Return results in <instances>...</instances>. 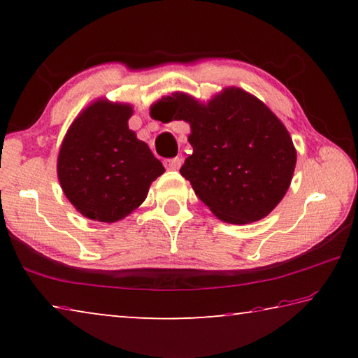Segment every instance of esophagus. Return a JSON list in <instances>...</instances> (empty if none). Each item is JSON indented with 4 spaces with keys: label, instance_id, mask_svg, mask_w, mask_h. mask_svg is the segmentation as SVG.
<instances>
[{
    "label": "esophagus",
    "instance_id": "obj_1",
    "mask_svg": "<svg viewBox=\"0 0 358 358\" xmlns=\"http://www.w3.org/2000/svg\"><path fill=\"white\" fill-rule=\"evenodd\" d=\"M181 164H183V159H181V157H172V159L164 161V166L169 169V171H178Z\"/></svg>",
    "mask_w": 358,
    "mask_h": 358
}]
</instances>
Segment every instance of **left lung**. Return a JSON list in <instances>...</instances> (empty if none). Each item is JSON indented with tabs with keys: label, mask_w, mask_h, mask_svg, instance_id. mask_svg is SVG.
Returning <instances> with one entry per match:
<instances>
[{
	"label": "left lung",
	"mask_w": 358,
	"mask_h": 358,
	"mask_svg": "<svg viewBox=\"0 0 358 358\" xmlns=\"http://www.w3.org/2000/svg\"><path fill=\"white\" fill-rule=\"evenodd\" d=\"M151 115L191 126L192 155L180 173L217 220L259 221L286 196L296 151L282 121L256 96L229 87L201 102L175 92L155 102Z\"/></svg>",
	"instance_id": "obj_1"
}]
</instances>
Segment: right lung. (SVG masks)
Masks as SVG:
<instances>
[{"mask_svg":"<svg viewBox=\"0 0 358 358\" xmlns=\"http://www.w3.org/2000/svg\"><path fill=\"white\" fill-rule=\"evenodd\" d=\"M132 106L96 99L77 115L62 142L58 181L82 216L117 222L138 208L166 172L148 145L129 129Z\"/></svg>","mask_w":358,"mask_h":358,"instance_id":"1","label":"right lung"}]
</instances>
